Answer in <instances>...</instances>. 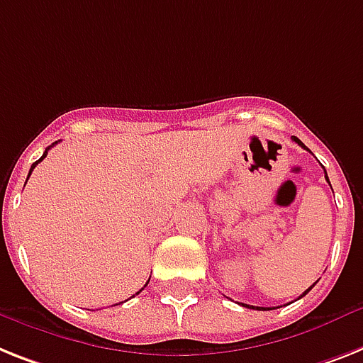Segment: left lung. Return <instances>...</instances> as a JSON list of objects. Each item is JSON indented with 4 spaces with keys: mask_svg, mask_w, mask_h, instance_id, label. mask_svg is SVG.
Here are the masks:
<instances>
[{
    "mask_svg": "<svg viewBox=\"0 0 363 363\" xmlns=\"http://www.w3.org/2000/svg\"><path fill=\"white\" fill-rule=\"evenodd\" d=\"M291 139H293V140H295V143H296V145H298V146H302V148H304V150H308V148H306V146H304V143H302V140H301V139H296V137H291ZM325 174H326V170H325ZM326 182H328V176H326ZM328 184H330V182H328ZM315 284H317V282H315ZM315 284H313V286H315ZM313 286H311V287H313ZM311 287H308L306 291L302 293V295H301V296H304V295H306V293H308V291H310ZM242 306H247V304H242ZM248 308H250V306H248ZM252 310H272V308H259V306H252Z\"/></svg>",
    "mask_w": 363,
    "mask_h": 363,
    "instance_id": "1",
    "label": "left lung"
}]
</instances>
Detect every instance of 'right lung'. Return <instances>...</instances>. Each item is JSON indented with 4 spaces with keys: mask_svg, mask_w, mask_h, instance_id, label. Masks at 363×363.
Returning a JSON list of instances; mask_svg holds the SVG:
<instances>
[{
    "mask_svg": "<svg viewBox=\"0 0 363 363\" xmlns=\"http://www.w3.org/2000/svg\"><path fill=\"white\" fill-rule=\"evenodd\" d=\"M53 145H57V140H55V143H53ZM53 145H52V146H53ZM52 146H50V148H52ZM50 148H46V152H44V154H42V157H40V160H38V161H35V163H33V164H31V169H29V176H31L33 169H35V167H37V164H38V163H40V161H42V160H44V157H46V155H48V150H50ZM29 176H27V178H29ZM148 282H150V280H148ZM145 287H146V284H145ZM145 287H143V289H145ZM143 289H139V291L135 293V295H139V293H140V291H143Z\"/></svg>",
    "mask_w": 363,
    "mask_h": 363,
    "instance_id": "1",
    "label": "right lung"
}]
</instances>
